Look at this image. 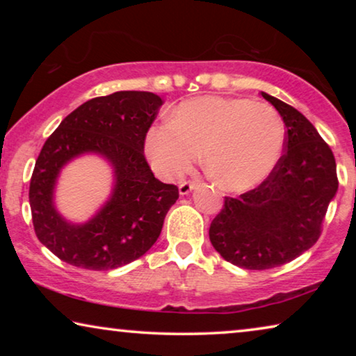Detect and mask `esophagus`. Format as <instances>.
Returning <instances> with one entry per match:
<instances>
[{
	"label": "esophagus",
	"instance_id": "obj_1",
	"mask_svg": "<svg viewBox=\"0 0 356 356\" xmlns=\"http://www.w3.org/2000/svg\"><path fill=\"white\" fill-rule=\"evenodd\" d=\"M194 188H196V183L194 181H184L179 184V194H181V196H186V194L191 193Z\"/></svg>",
	"mask_w": 356,
	"mask_h": 356
}]
</instances>
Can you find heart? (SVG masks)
Segmentation results:
<instances>
[{
  "label": "heart",
  "instance_id": "heart-1",
  "mask_svg": "<svg viewBox=\"0 0 356 356\" xmlns=\"http://www.w3.org/2000/svg\"><path fill=\"white\" fill-rule=\"evenodd\" d=\"M285 124L274 106L248 99L199 97L170 120L150 126L145 157L165 179L186 173L202 150L207 172L230 191H248L270 177L282 159Z\"/></svg>",
  "mask_w": 356,
  "mask_h": 356
}]
</instances>
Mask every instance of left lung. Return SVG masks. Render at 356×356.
I'll return each mask as SVG.
<instances>
[{
	"mask_svg": "<svg viewBox=\"0 0 356 356\" xmlns=\"http://www.w3.org/2000/svg\"><path fill=\"white\" fill-rule=\"evenodd\" d=\"M286 128L285 150L270 177L240 197H225L209 228L212 246L241 269L286 264L318 241L337 193L332 150L298 110L262 92Z\"/></svg>",
	"mask_w": 356,
	"mask_h": 356,
	"instance_id": "left-lung-1",
	"label": "left lung"
}]
</instances>
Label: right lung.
<instances>
[{
    "instance_id": "obj_1",
    "label": "right lung",
    "mask_w": 356,
    "mask_h": 356,
    "mask_svg": "<svg viewBox=\"0 0 356 356\" xmlns=\"http://www.w3.org/2000/svg\"><path fill=\"white\" fill-rule=\"evenodd\" d=\"M162 99L152 92L121 90L97 97L66 116L43 144L29 201L35 235L67 264L110 270L145 254L160 235L178 188L154 177L144 157L145 134ZM104 158L114 172L111 197L84 224L66 221L54 204L60 170L81 154Z\"/></svg>"
}]
</instances>
